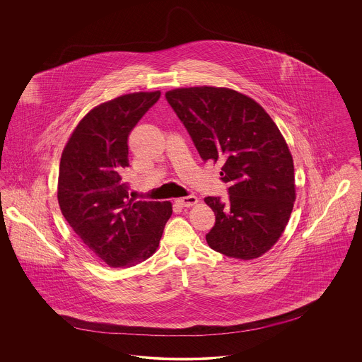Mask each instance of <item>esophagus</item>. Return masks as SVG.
Segmentation results:
<instances>
[{
  "label": "esophagus",
  "mask_w": 362,
  "mask_h": 362,
  "mask_svg": "<svg viewBox=\"0 0 362 362\" xmlns=\"http://www.w3.org/2000/svg\"><path fill=\"white\" fill-rule=\"evenodd\" d=\"M179 206L191 207L198 204V198L195 195H189V197H183V198H177L175 201Z\"/></svg>",
  "instance_id": "obj_1"
}]
</instances>
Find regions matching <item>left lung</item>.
Masks as SVG:
<instances>
[{"label":"left lung","instance_id":"obj_1","mask_svg":"<svg viewBox=\"0 0 362 362\" xmlns=\"http://www.w3.org/2000/svg\"><path fill=\"white\" fill-rule=\"evenodd\" d=\"M199 156L220 163L229 198L207 197L216 216L209 247L225 257L251 260L284 233L296 201L288 144L264 108L229 88L189 86L165 93Z\"/></svg>","mask_w":362,"mask_h":362}]
</instances>
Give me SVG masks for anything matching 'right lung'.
Segmentation results:
<instances>
[{
  "instance_id": "right-lung-1",
  "label": "right lung",
  "mask_w": 362,
  "mask_h": 362,
  "mask_svg": "<svg viewBox=\"0 0 362 362\" xmlns=\"http://www.w3.org/2000/svg\"><path fill=\"white\" fill-rule=\"evenodd\" d=\"M160 95L134 92L96 105L78 122L61 156V211L110 267H132L151 258L173 214L170 201L129 198L122 179L129 167V134Z\"/></svg>"
}]
</instances>
